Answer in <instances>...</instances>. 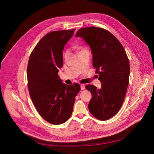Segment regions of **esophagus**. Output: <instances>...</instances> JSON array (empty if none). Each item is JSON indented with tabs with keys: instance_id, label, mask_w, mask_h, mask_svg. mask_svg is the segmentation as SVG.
Masks as SVG:
<instances>
[{
	"instance_id": "34e87169",
	"label": "esophagus",
	"mask_w": 154,
	"mask_h": 154,
	"mask_svg": "<svg viewBox=\"0 0 154 154\" xmlns=\"http://www.w3.org/2000/svg\"><path fill=\"white\" fill-rule=\"evenodd\" d=\"M80 86H81V89L82 90H84V89H85V86L84 84H81Z\"/></svg>"
}]
</instances>
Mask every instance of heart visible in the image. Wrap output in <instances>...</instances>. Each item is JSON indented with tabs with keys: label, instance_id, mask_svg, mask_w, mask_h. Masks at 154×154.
<instances>
[{
	"label": "heart",
	"instance_id": "heart-1",
	"mask_svg": "<svg viewBox=\"0 0 154 154\" xmlns=\"http://www.w3.org/2000/svg\"><path fill=\"white\" fill-rule=\"evenodd\" d=\"M67 53L66 52V53L65 54V55H64V56H65V57H66V56H67Z\"/></svg>",
	"mask_w": 154,
	"mask_h": 154
}]
</instances>
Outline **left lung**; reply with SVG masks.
<instances>
[{
    "label": "left lung",
    "mask_w": 154,
    "mask_h": 154,
    "mask_svg": "<svg viewBox=\"0 0 154 154\" xmlns=\"http://www.w3.org/2000/svg\"><path fill=\"white\" fill-rule=\"evenodd\" d=\"M75 37L82 38L90 47L92 66L101 83L100 88L86 85L92 95L88 109L97 119L109 120L121 108L129 85L130 65L126 53L119 41L103 28H81Z\"/></svg>",
    "instance_id": "obj_1"
}]
</instances>
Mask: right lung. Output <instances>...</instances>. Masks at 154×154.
<instances>
[{"instance_id":"add662e5","label":"right lung","mask_w":154,"mask_h":154,"mask_svg":"<svg viewBox=\"0 0 154 154\" xmlns=\"http://www.w3.org/2000/svg\"><path fill=\"white\" fill-rule=\"evenodd\" d=\"M75 29L50 32L31 53L27 67L28 87L33 104L48 123L57 125L69 119L81 90L79 84L68 85L58 76L63 66V50Z\"/></svg>"}]
</instances>
